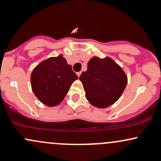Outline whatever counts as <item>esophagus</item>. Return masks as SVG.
Listing matches in <instances>:
<instances>
[{"instance_id":"esophagus-1","label":"esophagus","mask_w":161,"mask_h":161,"mask_svg":"<svg viewBox=\"0 0 161 161\" xmlns=\"http://www.w3.org/2000/svg\"><path fill=\"white\" fill-rule=\"evenodd\" d=\"M81 73H82V72H78V73H76V74H77V75H78V77L80 76Z\"/></svg>"}]
</instances>
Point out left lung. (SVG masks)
I'll use <instances>...</instances> for the list:
<instances>
[{
    "instance_id": "left-lung-1",
    "label": "left lung",
    "mask_w": 161,
    "mask_h": 161,
    "mask_svg": "<svg viewBox=\"0 0 161 161\" xmlns=\"http://www.w3.org/2000/svg\"><path fill=\"white\" fill-rule=\"evenodd\" d=\"M86 91V97L94 106L105 108L119 98L127 84L123 69L110 57H94L88 69L79 77Z\"/></svg>"
}]
</instances>
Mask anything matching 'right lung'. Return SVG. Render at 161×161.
Instances as JSON below:
<instances>
[{"instance_id":"add662e5","label":"right lung","mask_w":161,"mask_h":161,"mask_svg":"<svg viewBox=\"0 0 161 161\" xmlns=\"http://www.w3.org/2000/svg\"><path fill=\"white\" fill-rule=\"evenodd\" d=\"M78 79L62 55L50 57L35 68L31 85L35 95L49 107L59 104L64 100L73 82Z\"/></svg>"}]
</instances>
